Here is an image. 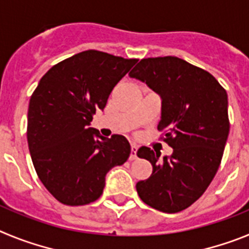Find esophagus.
Listing matches in <instances>:
<instances>
[{"label":"esophagus","instance_id":"1","mask_svg":"<svg viewBox=\"0 0 249 249\" xmlns=\"http://www.w3.org/2000/svg\"><path fill=\"white\" fill-rule=\"evenodd\" d=\"M137 151H138V147L136 146V144H132V147H131V156H129V160H137Z\"/></svg>","mask_w":249,"mask_h":249}]
</instances>
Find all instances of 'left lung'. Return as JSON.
<instances>
[{"instance_id":"8db88e82","label":"left lung","mask_w":249,"mask_h":249,"mask_svg":"<svg viewBox=\"0 0 249 249\" xmlns=\"http://www.w3.org/2000/svg\"><path fill=\"white\" fill-rule=\"evenodd\" d=\"M129 76L160 96L157 128L173 148L163 160L148 147L138 149L153 171L136 184L137 193L155 210L181 212L203 195L218 171L230 133L227 92L210 72L175 56L141 59Z\"/></svg>"}]
</instances>
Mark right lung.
<instances>
[{
  "label": "right lung",
  "mask_w": 249,
  "mask_h": 249,
  "mask_svg": "<svg viewBox=\"0 0 249 249\" xmlns=\"http://www.w3.org/2000/svg\"><path fill=\"white\" fill-rule=\"evenodd\" d=\"M136 62L83 51L50 68L31 96V158L43 186L61 203L83 206L98 199L107 172L128 160L131 146L126 137L106 138L89 123Z\"/></svg>",
  "instance_id": "right-lung-1"
}]
</instances>
